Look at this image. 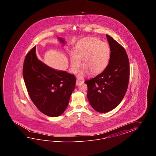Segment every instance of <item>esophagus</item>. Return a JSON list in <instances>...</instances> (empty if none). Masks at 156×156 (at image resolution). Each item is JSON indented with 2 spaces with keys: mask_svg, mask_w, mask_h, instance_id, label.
<instances>
[{
  "mask_svg": "<svg viewBox=\"0 0 156 156\" xmlns=\"http://www.w3.org/2000/svg\"><path fill=\"white\" fill-rule=\"evenodd\" d=\"M81 83V81L79 80H77L76 81V86H79L80 85V83Z\"/></svg>",
  "mask_w": 156,
  "mask_h": 156,
  "instance_id": "obj_1",
  "label": "esophagus"
}]
</instances>
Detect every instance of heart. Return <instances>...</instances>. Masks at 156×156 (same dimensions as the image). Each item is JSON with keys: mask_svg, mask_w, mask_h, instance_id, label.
<instances>
[{"mask_svg": "<svg viewBox=\"0 0 156 156\" xmlns=\"http://www.w3.org/2000/svg\"><path fill=\"white\" fill-rule=\"evenodd\" d=\"M74 55H70V65L73 73L79 71L83 60V67L78 75L82 79L90 72L92 74L102 73L106 69L110 58V48L106 42L96 38L82 40L74 47Z\"/></svg>", "mask_w": 156, "mask_h": 156, "instance_id": "1", "label": "heart"}]
</instances>
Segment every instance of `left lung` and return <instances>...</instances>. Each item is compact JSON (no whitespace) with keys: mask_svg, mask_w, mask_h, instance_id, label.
Returning a JSON list of instances; mask_svg holds the SVG:
<instances>
[{"mask_svg":"<svg viewBox=\"0 0 156 156\" xmlns=\"http://www.w3.org/2000/svg\"><path fill=\"white\" fill-rule=\"evenodd\" d=\"M110 48L109 63L103 73L85 81L87 99L96 112L107 113L123 100L129 79V62L125 49L106 34Z\"/></svg>","mask_w":156,"mask_h":156,"instance_id":"1","label":"left lung"}]
</instances>
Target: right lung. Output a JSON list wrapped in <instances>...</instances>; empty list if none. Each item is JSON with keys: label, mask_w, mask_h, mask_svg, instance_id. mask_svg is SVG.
<instances>
[{"label": "right lung", "mask_w": 156, "mask_h": 156, "mask_svg": "<svg viewBox=\"0 0 156 156\" xmlns=\"http://www.w3.org/2000/svg\"><path fill=\"white\" fill-rule=\"evenodd\" d=\"M64 45L66 41L58 37ZM34 46L24 61L23 75L30 99L47 116L61 115L66 109L76 85V77L65 71L57 70L38 59Z\"/></svg>", "instance_id": "add662e5"}]
</instances>
